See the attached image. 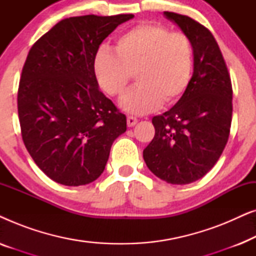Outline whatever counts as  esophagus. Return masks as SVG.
I'll use <instances>...</instances> for the list:
<instances>
[{"label":"esophagus","instance_id":"34e87169","mask_svg":"<svg viewBox=\"0 0 256 256\" xmlns=\"http://www.w3.org/2000/svg\"><path fill=\"white\" fill-rule=\"evenodd\" d=\"M136 124H138V118H136L135 116H128L127 118L128 127H134Z\"/></svg>","mask_w":256,"mask_h":256}]
</instances>
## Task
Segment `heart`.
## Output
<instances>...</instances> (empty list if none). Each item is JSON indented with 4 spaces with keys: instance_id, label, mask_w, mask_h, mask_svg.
Wrapping results in <instances>:
<instances>
[{
    "instance_id": "b5f03b06",
    "label": "heart",
    "mask_w": 256,
    "mask_h": 256,
    "mask_svg": "<svg viewBox=\"0 0 256 256\" xmlns=\"http://www.w3.org/2000/svg\"><path fill=\"white\" fill-rule=\"evenodd\" d=\"M115 54L101 48L94 57L98 82L110 96L120 98L135 73L138 85L121 101L132 114H146L183 96L194 71V46L188 34L158 23L132 26L115 40Z\"/></svg>"
}]
</instances>
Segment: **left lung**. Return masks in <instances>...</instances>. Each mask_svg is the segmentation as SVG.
Returning <instances> with one entry per match:
<instances>
[{
  "label": "left lung",
  "mask_w": 256,
  "mask_h": 256,
  "mask_svg": "<svg viewBox=\"0 0 256 256\" xmlns=\"http://www.w3.org/2000/svg\"><path fill=\"white\" fill-rule=\"evenodd\" d=\"M190 38L194 74L178 102L152 118L155 136L143 150L149 170L170 184H190L218 162L230 138L232 82L219 45L191 17L164 12Z\"/></svg>",
  "instance_id": "left-lung-1"
}]
</instances>
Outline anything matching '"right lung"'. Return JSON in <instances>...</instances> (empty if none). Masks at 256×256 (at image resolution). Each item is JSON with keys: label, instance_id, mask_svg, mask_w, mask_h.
<instances>
[{"label": "right lung", "instance_id": "add662e5", "mask_svg": "<svg viewBox=\"0 0 256 256\" xmlns=\"http://www.w3.org/2000/svg\"><path fill=\"white\" fill-rule=\"evenodd\" d=\"M134 17L86 15L56 24L30 48L17 110L24 146L38 168L68 186L104 172L127 118L98 88L94 57L118 24Z\"/></svg>", "mask_w": 256, "mask_h": 256}]
</instances>
